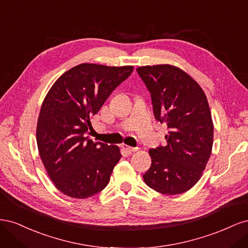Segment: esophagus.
Listing matches in <instances>:
<instances>
[{
    "label": "esophagus",
    "mask_w": 248,
    "mask_h": 248,
    "mask_svg": "<svg viewBox=\"0 0 248 248\" xmlns=\"http://www.w3.org/2000/svg\"><path fill=\"white\" fill-rule=\"evenodd\" d=\"M122 148L125 150V151H127L128 153H133V152H137L139 148H133V147H130V146H127V145H122Z\"/></svg>",
    "instance_id": "34e87169"
}]
</instances>
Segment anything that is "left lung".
Segmentation results:
<instances>
[{
  "label": "left lung",
  "mask_w": 248,
  "mask_h": 248,
  "mask_svg": "<svg viewBox=\"0 0 248 248\" xmlns=\"http://www.w3.org/2000/svg\"><path fill=\"white\" fill-rule=\"evenodd\" d=\"M151 93L157 121L167 123V146L150 149L152 163L142 176L155 191L174 196L202 177L213 146V122L207 97L189 74L164 64L137 68Z\"/></svg>",
  "instance_id": "left-lung-1"
}]
</instances>
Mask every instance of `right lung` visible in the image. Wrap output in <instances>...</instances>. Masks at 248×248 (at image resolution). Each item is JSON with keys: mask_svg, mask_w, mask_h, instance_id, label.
<instances>
[{"mask_svg": "<svg viewBox=\"0 0 248 248\" xmlns=\"http://www.w3.org/2000/svg\"><path fill=\"white\" fill-rule=\"evenodd\" d=\"M132 66L79 64L62 74L43 100L36 139L40 158L57 189L70 198L100 192L121 158L114 145L93 141L91 119Z\"/></svg>", "mask_w": 248, "mask_h": 248, "instance_id": "obj_1", "label": "right lung"}]
</instances>
